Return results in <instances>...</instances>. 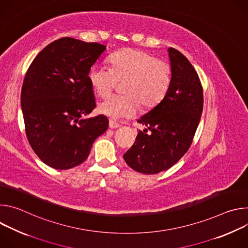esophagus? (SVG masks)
Masks as SVG:
<instances>
[{
    "instance_id": "34e87169",
    "label": "esophagus",
    "mask_w": 248,
    "mask_h": 248,
    "mask_svg": "<svg viewBox=\"0 0 248 248\" xmlns=\"http://www.w3.org/2000/svg\"><path fill=\"white\" fill-rule=\"evenodd\" d=\"M121 125L118 124V123H116L114 120H110V122H109V127L110 128H112V129H114V128H118V127H120Z\"/></svg>"
}]
</instances>
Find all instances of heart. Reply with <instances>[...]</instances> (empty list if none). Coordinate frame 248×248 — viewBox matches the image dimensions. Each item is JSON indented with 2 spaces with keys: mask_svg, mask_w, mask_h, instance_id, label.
I'll return each instance as SVG.
<instances>
[{
  "mask_svg": "<svg viewBox=\"0 0 248 248\" xmlns=\"http://www.w3.org/2000/svg\"><path fill=\"white\" fill-rule=\"evenodd\" d=\"M110 63L111 67L94 64L88 78L100 97L108 96L124 81L123 94L112 95L99 104V112L111 120L131 118L141 104L151 108L166 95L170 82V67L166 61L142 50L126 48L114 53Z\"/></svg>",
  "mask_w": 248,
  "mask_h": 248,
  "instance_id": "obj_1",
  "label": "heart"
}]
</instances>
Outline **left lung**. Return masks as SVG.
Instances as JSON below:
<instances>
[{"instance_id":"left-lung-1","label":"left lung","mask_w":248,"mask_h":248,"mask_svg":"<svg viewBox=\"0 0 248 248\" xmlns=\"http://www.w3.org/2000/svg\"><path fill=\"white\" fill-rule=\"evenodd\" d=\"M168 52L169 89L163 100L137 121L146 128L139 130L124 155L131 169L145 174L170 169L187 152L203 110V89L196 70L180 51L169 48Z\"/></svg>"}]
</instances>
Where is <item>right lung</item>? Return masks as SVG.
I'll return each instance as SVG.
<instances>
[{"instance_id": "right-lung-1", "label": "right lung", "mask_w": 248, "mask_h": 248, "mask_svg": "<svg viewBox=\"0 0 248 248\" xmlns=\"http://www.w3.org/2000/svg\"><path fill=\"white\" fill-rule=\"evenodd\" d=\"M105 50L99 43L64 37L46 46L27 69L20 95L25 133L33 151L51 168L83 163L108 128L103 115L83 118L96 107L88 74Z\"/></svg>"}]
</instances>
